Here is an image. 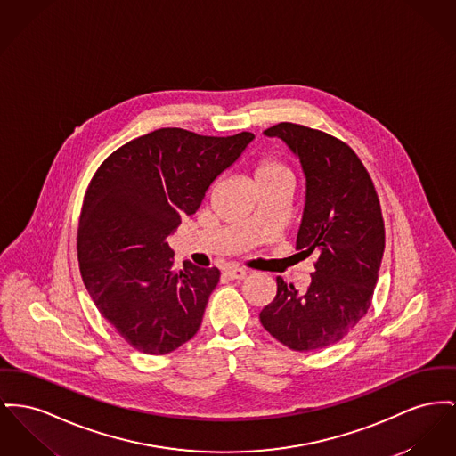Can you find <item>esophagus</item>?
<instances>
[{
  "label": "esophagus",
  "instance_id": "1",
  "mask_svg": "<svg viewBox=\"0 0 456 456\" xmlns=\"http://www.w3.org/2000/svg\"><path fill=\"white\" fill-rule=\"evenodd\" d=\"M246 273H248V272H246L244 268L231 267L225 270V275H227L229 279H232V281H242V279L246 277Z\"/></svg>",
  "mask_w": 456,
  "mask_h": 456
}]
</instances>
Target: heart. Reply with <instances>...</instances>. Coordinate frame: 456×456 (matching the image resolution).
<instances>
[{
  "label": "heart",
  "instance_id": "b5f03b06",
  "mask_svg": "<svg viewBox=\"0 0 456 456\" xmlns=\"http://www.w3.org/2000/svg\"><path fill=\"white\" fill-rule=\"evenodd\" d=\"M267 179H289V170L273 159H265L260 161L255 170V181H267Z\"/></svg>",
  "mask_w": 456,
  "mask_h": 456
}]
</instances>
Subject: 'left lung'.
<instances>
[{
    "label": "left lung",
    "instance_id": "1",
    "mask_svg": "<svg viewBox=\"0 0 456 456\" xmlns=\"http://www.w3.org/2000/svg\"><path fill=\"white\" fill-rule=\"evenodd\" d=\"M264 134L279 137L301 165L305 208L296 249L319 258L303 293L277 277V295L260 322L288 348H327L370 308L386 242L379 198L363 163L339 139L289 122Z\"/></svg>",
    "mask_w": 456,
    "mask_h": 456
}]
</instances>
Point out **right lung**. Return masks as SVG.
Returning a JSON list of instances; mask_svg holds the SVG:
<instances>
[{
	"label": "right lung",
	"mask_w": 456,
	"mask_h": 456,
	"mask_svg": "<svg viewBox=\"0 0 456 456\" xmlns=\"http://www.w3.org/2000/svg\"><path fill=\"white\" fill-rule=\"evenodd\" d=\"M253 139L167 127L124 144L94 174L77 236L82 281L133 348L165 354L198 332L220 272L174 270L167 238Z\"/></svg>",
	"instance_id": "add662e5"
}]
</instances>
